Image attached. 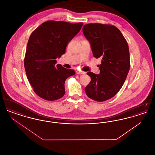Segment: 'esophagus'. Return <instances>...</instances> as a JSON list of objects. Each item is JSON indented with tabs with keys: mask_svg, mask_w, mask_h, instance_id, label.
<instances>
[{
	"mask_svg": "<svg viewBox=\"0 0 155 155\" xmlns=\"http://www.w3.org/2000/svg\"><path fill=\"white\" fill-rule=\"evenodd\" d=\"M76 73L78 74H85L86 73L84 72V71H79V70H77L76 71Z\"/></svg>",
	"mask_w": 155,
	"mask_h": 155,
	"instance_id": "34e87169",
	"label": "esophagus"
}]
</instances>
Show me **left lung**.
<instances>
[{"label":"left lung","instance_id":"left-lung-1","mask_svg":"<svg viewBox=\"0 0 155 155\" xmlns=\"http://www.w3.org/2000/svg\"><path fill=\"white\" fill-rule=\"evenodd\" d=\"M82 31L94 56L102 58L100 74L87 73L91 80L85 88V93L95 101L103 102L115 96L125 82L130 67L128 45L113 25L91 23L84 25Z\"/></svg>","mask_w":155,"mask_h":155}]
</instances>
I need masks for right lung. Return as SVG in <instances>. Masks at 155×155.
Returning a JSON list of instances; mask_svg holds the SVG:
<instances>
[{"instance_id":"1","label":"right lung","mask_w":155,"mask_h":155,"mask_svg":"<svg viewBox=\"0 0 155 155\" xmlns=\"http://www.w3.org/2000/svg\"><path fill=\"white\" fill-rule=\"evenodd\" d=\"M82 25V22L47 21L30 35L24 67L30 84L41 98L52 101L64 95L65 81L75 73L61 64L56 65V59L64 54L67 45Z\"/></svg>"}]
</instances>
